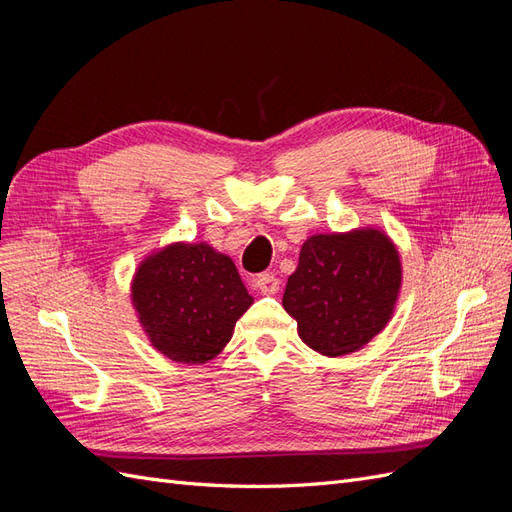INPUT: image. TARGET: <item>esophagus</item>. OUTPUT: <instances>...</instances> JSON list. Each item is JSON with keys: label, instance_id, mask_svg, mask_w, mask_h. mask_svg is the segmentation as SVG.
Wrapping results in <instances>:
<instances>
[{"label": "esophagus", "instance_id": "1", "mask_svg": "<svg viewBox=\"0 0 512 512\" xmlns=\"http://www.w3.org/2000/svg\"><path fill=\"white\" fill-rule=\"evenodd\" d=\"M252 286L256 290H260L262 294H275L277 290H280V280H277L273 273H260L254 277Z\"/></svg>", "mask_w": 512, "mask_h": 512}]
</instances>
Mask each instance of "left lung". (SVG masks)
Here are the masks:
<instances>
[{
    "label": "left lung",
    "instance_id": "left-lung-1",
    "mask_svg": "<svg viewBox=\"0 0 512 512\" xmlns=\"http://www.w3.org/2000/svg\"><path fill=\"white\" fill-rule=\"evenodd\" d=\"M401 288V260L380 228L312 235L288 277L282 305L303 342L344 356L369 344L391 320Z\"/></svg>",
    "mask_w": 512,
    "mask_h": 512
}]
</instances>
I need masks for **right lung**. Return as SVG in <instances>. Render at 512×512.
<instances>
[{
	"instance_id": "1",
	"label": "right lung",
	"mask_w": 512,
	"mask_h": 512,
	"mask_svg": "<svg viewBox=\"0 0 512 512\" xmlns=\"http://www.w3.org/2000/svg\"><path fill=\"white\" fill-rule=\"evenodd\" d=\"M252 303L235 262L207 243H170L149 254L132 280L138 322L175 363L218 356Z\"/></svg>"
}]
</instances>
